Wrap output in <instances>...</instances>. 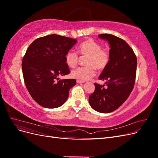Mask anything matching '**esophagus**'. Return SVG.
Segmentation results:
<instances>
[{
    "instance_id": "obj_1",
    "label": "esophagus",
    "mask_w": 158,
    "mask_h": 158,
    "mask_svg": "<svg viewBox=\"0 0 158 158\" xmlns=\"http://www.w3.org/2000/svg\"><path fill=\"white\" fill-rule=\"evenodd\" d=\"M76 82H77L78 84H82V83H83L84 82H82V81H80V80H76Z\"/></svg>"
}]
</instances>
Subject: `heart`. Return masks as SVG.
<instances>
[{
    "label": "heart",
    "mask_w": 158,
    "mask_h": 158,
    "mask_svg": "<svg viewBox=\"0 0 158 158\" xmlns=\"http://www.w3.org/2000/svg\"><path fill=\"white\" fill-rule=\"evenodd\" d=\"M80 55L88 56L85 61L86 66H82L71 72L72 77L84 82L95 76L96 69L102 70L106 69L109 63L111 54L107 48H102V45L94 40L89 39L81 43L78 47ZM79 55L73 49L69 50L65 55V62L69 67L74 68L78 64Z\"/></svg>",
    "instance_id": "1"
}]
</instances>
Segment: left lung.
Returning a JSON list of instances; mask_svg holds the SVG:
<instances>
[{
  "instance_id": "left-lung-1",
  "label": "left lung",
  "mask_w": 158,
  "mask_h": 158,
  "mask_svg": "<svg viewBox=\"0 0 158 158\" xmlns=\"http://www.w3.org/2000/svg\"><path fill=\"white\" fill-rule=\"evenodd\" d=\"M98 37L107 41L111 48L109 63L99 77V80L106 81L107 87L95 83V91L89 96V103L96 111L108 113L120 107L132 91L137 59L125 40L108 33Z\"/></svg>"
}]
</instances>
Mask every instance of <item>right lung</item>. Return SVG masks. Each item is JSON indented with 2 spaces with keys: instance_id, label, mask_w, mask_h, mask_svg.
<instances>
[{
  "instance_id": "add662e5",
  "label": "right lung",
  "mask_w": 158,
  "mask_h": 158,
  "mask_svg": "<svg viewBox=\"0 0 158 158\" xmlns=\"http://www.w3.org/2000/svg\"><path fill=\"white\" fill-rule=\"evenodd\" d=\"M77 40L56 34L37 38L23 57V80L31 98L45 108H57L67 100L75 79L59 80L70 73L65 55Z\"/></svg>"
}]
</instances>
